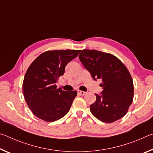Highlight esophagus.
Returning <instances> with one entry per match:
<instances>
[{
  "label": "esophagus",
  "mask_w": 153,
  "mask_h": 153,
  "mask_svg": "<svg viewBox=\"0 0 153 153\" xmlns=\"http://www.w3.org/2000/svg\"><path fill=\"white\" fill-rule=\"evenodd\" d=\"M77 93H78V94H79V95H82V96H84L85 94H86V92H84V91H80V90H78V91H77Z\"/></svg>",
  "instance_id": "esophagus-1"
}]
</instances>
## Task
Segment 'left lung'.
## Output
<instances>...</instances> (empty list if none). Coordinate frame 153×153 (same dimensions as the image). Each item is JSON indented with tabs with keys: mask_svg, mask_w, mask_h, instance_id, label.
Wrapping results in <instances>:
<instances>
[{
	"mask_svg": "<svg viewBox=\"0 0 153 153\" xmlns=\"http://www.w3.org/2000/svg\"><path fill=\"white\" fill-rule=\"evenodd\" d=\"M79 59L92 78L102 80V91L90 105L98 120L112 123L122 118L133 101V80L128 69L115 56L96 50H82Z\"/></svg>",
	"mask_w": 153,
	"mask_h": 153,
	"instance_id": "obj_1",
	"label": "left lung"
}]
</instances>
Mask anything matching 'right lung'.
Segmentation results:
<instances>
[{"mask_svg":"<svg viewBox=\"0 0 153 153\" xmlns=\"http://www.w3.org/2000/svg\"><path fill=\"white\" fill-rule=\"evenodd\" d=\"M80 50L46 51L33 61L25 73L23 93L28 107L36 117L52 122L64 117L70 109L77 91L57 88L56 83L65 68Z\"/></svg>","mask_w":153,"mask_h":153,"instance_id":"1","label":"right lung"}]
</instances>
